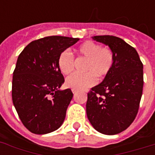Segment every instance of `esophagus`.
Masks as SVG:
<instances>
[{"instance_id": "1", "label": "esophagus", "mask_w": 155, "mask_h": 155, "mask_svg": "<svg viewBox=\"0 0 155 155\" xmlns=\"http://www.w3.org/2000/svg\"><path fill=\"white\" fill-rule=\"evenodd\" d=\"M72 92H73V94H75V93H76V90L72 89Z\"/></svg>"}]
</instances>
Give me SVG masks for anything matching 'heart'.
<instances>
[{
    "label": "heart",
    "mask_w": 155,
    "mask_h": 155,
    "mask_svg": "<svg viewBox=\"0 0 155 155\" xmlns=\"http://www.w3.org/2000/svg\"><path fill=\"white\" fill-rule=\"evenodd\" d=\"M80 58L87 59L84 74L73 73L66 79V85L76 91L92 87L96 83V77L103 79L110 72L115 62L114 53L109 47L101 46L93 41H87L78 47ZM59 70L64 75L71 73L75 67L74 56L69 51H64L58 58Z\"/></svg>",
    "instance_id": "heart-1"
}]
</instances>
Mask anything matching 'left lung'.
Masks as SVG:
<instances>
[{
	"label": "left lung",
	"instance_id": "1",
	"mask_svg": "<svg viewBox=\"0 0 155 155\" xmlns=\"http://www.w3.org/2000/svg\"><path fill=\"white\" fill-rule=\"evenodd\" d=\"M108 45L115 62L103 82L87 93L86 112L98 132L113 135L122 132L134 120L143 89V64L137 51L113 35L93 36Z\"/></svg>",
	"mask_w": 155,
	"mask_h": 155
}]
</instances>
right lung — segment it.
I'll use <instances>...</instances> for the list:
<instances>
[{
    "label": "right lung",
    "mask_w": 155,
    "mask_h": 155,
    "mask_svg": "<svg viewBox=\"0 0 155 155\" xmlns=\"http://www.w3.org/2000/svg\"><path fill=\"white\" fill-rule=\"evenodd\" d=\"M79 40L64 36L42 38L29 43L18 56L12 99L20 120L33 134L53 132L63 123L73 93L69 88L58 89L64 77L58 58Z\"/></svg>",
    "instance_id": "obj_1"
}]
</instances>
